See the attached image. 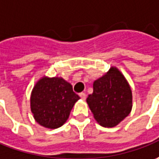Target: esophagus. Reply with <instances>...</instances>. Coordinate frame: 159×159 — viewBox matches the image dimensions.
Wrapping results in <instances>:
<instances>
[{
    "label": "esophagus",
    "mask_w": 159,
    "mask_h": 159,
    "mask_svg": "<svg viewBox=\"0 0 159 159\" xmlns=\"http://www.w3.org/2000/svg\"><path fill=\"white\" fill-rule=\"evenodd\" d=\"M79 96H80V98L83 99V100H84L85 98H86V94H85V93H84V92H81V93H79Z\"/></svg>",
    "instance_id": "esophagus-1"
}]
</instances>
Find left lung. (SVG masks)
I'll return each mask as SVG.
<instances>
[{"label": "left lung", "mask_w": 159, "mask_h": 159, "mask_svg": "<svg viewBox=\"0 0 159 159\" xmlns=\"http://www.w3.org/2000/svg\"><path fill=\"white\" fill-rule=\"evenodd\" d=\"M132 90L129 82L116 67H111L93 83V92L86 102L98 123L113 128L132 110Z\"/></svg>", "instance_id": "obj_1"}]
</instances>
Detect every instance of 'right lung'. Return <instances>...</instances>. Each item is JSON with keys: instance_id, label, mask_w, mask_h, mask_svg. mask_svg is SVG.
<instances>
[{"instance_id": "1", "label": "right lung", "mask_w": 159, "mask_h": 159, "mask_svg": "<svg viewBox=\"0 0 159 159\" xmlns=\"http://www.w3.org/2000/svg\"><path fill=\"white\" fill-rule=\"evenodd\" d=\"M80 98L72 85L61 77L44 75L36 82L30 94V111L38 123L47 129L61 127Z\"/></svg>"}]
</instances>
